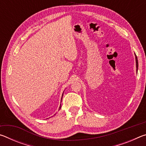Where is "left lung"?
Here are the masks:
<instances>
[{
	"mask_svg": "<svg viewBox=\"0 0 146 146\" xmlns=\"http://www.w3.org/2000/svg\"><path fill=\"white\" fill-rule=\"evenodd\" d=\"M135 59H136V66H137V72L138 71V59H137V56L135 54Z\"/></svg>",
	"mask_w": 146,
	"mask_h": 146,
	"instance_id": "left-lung-1",
	"label": "left lung"
}]
</instances>
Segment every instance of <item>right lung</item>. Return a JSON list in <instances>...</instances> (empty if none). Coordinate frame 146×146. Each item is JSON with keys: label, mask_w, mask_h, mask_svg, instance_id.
Here are the masks:
<instances>
[{"label": "right lung", "mask_w": 146, "mask_h": 146, "mask_svg": "<svg viewBox=\"0 0 146 146\" xmlns=\"http://www.w3.org/2000/svg\"><path fill=\"white\" fill-rule=\"evenodd\" d=\"M62 95H63V94H62ZM62 98H61V100H62ZM60 108V109L61 108V104H60V108Z\"/></svg>", "instance_id": "add662e5"}]
</instances>
